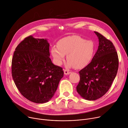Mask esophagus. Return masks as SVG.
I'll list each match as a JSON object with an SVG mask.
<instances>
[{
	"label": "esophagus",
	"mask_w": 128,
	"mask_h": 128,
	"mask_svg": "<svg viewBox=\"0 0 128 128\" xmlns=\"http://www.w3.org/2000/svg\"><path fill=\"white\" fill-rule=\"evenodd\" d=\"M70 73H71V72H70L69 71H68V70H66V69L64 70V74L65 75L70 74Z\"/></svg>",
	"instance_id": "1"
}]
</instances>
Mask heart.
Segmentation results:
<instances>
[{"label":"heart","mask_w":128,"mask_h":128,"mask_svg":"<svg viewBox=\"0 0 128 128\" xmlns=\"http://www.w3.org/2000/svg\"><path fill=\"white\" fill-rule=\"evenodd\" d=\"M94 44L91 40H86L78 36H72L62 38L53 46L51 53L55 62L61 65L66 55L67 66L81 68L89 64L94 53Z\"/></svg>","instance_id":"b5f03b06"}]
</instances>
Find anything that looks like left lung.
<instances>
[{
    "instance_id": "obj_1",
    "label": "left lung",
    "mask_w": 128,
    "mask_h": 128,
    "mask_svg": "<svg viewBox=\"0 0 128 128\" xmlns=\"http://www.w3.org/2000/svg\"><path fill=\"white\" fill-rule=\"evenodd\" d=\"M99 46L91 62L80 72L76 90L82 98L95 100L110 88L118 68V57L113 43L98 32Z\"/></svg>"
}]
</instances>
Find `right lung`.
Instances as JSON below:
<instances>
[{
    "instance_id": "1",
    "label": "right lung",
    "mask_w": 128,
    "mask_h": 128,
    "mask_svg": "<svg viewBox=\"0 0 128 128\" xmlns=\"http://www.w3.org/2000/svg\"><path fill=\"white\" fill-rule=\"evenodd\" d=\"M46 39L29 36L15 48L12 75L18 90L27 100L37 104L50 100L64 76L62 68L50 58Z\"/></svg>"
}]
</instances>
